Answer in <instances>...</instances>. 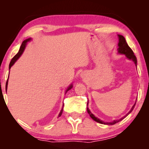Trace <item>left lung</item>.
<instances>
[{
  "instance_id": "left-lung-1",
  "label": "left lung",
  "mask_w": 149,
  "mask_h": 149,
  "mask_svg": "<svg viewBox=\"0 0 149 149\" xmlns=\"http://www.w3.org/2000/svg\"><path fill=\"white\" fill-rule=\"evenodd\" d=\"M118 38H119V42H118V47H118V49H117L118 54L125 55V56H126V58H127L128 60L133 61V62H134V64H135V65H136V66H137V59H136V57L135 56V55H134L133 51H132V49L130 48L129 46H128L127 42H126V40H125V38H124L122 35H120V34H118ZM136 68H137V67H136ZM136 101L135 104L132 106V109H130V111L128 112V113L126 114L124 117H123L119 119L114 120V121H111V122H104V121H102V120H100L97 117H95V115H93V113H91V112L90 111V110L89 109L88 107H87V113H89V116H90L91 119L94 120L95 121H96V122H97V123H101V124L111 125H114V124L118 123V122L121 121V120H123L124 118H125L126 117H127V116L129 115V114L134 110V107H135V105H136ZM87 107H88V102H87Z\"/></svg>"
}]
</instances>
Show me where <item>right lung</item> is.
Segmentation results:
<instances>
[{
  "mask_svg": "<svg viewBox=\"0 0 149 149\" xmlns=\"http://www.w3.org/2000/svg\"><path fill=\"white\" fill-rule=\"evenodd\" d=\"M32 40V38H28V39H26V40H24L23 42H22V44L21 47H20L19 52H18L17 54H16L15 56H14L13 58H12V60H11V62H10V64H9V70H10V69H11V66H13V65L14 64H15L16 61H17V60H18V59H19V58H20V57H21V56L22 55V54H23L24 52V50H25V48H26V45H27V42H29V41H30V40ZM9 77H8V79H7V83H6V92H7V89L8 80H9ZM72 87H73V86H72V84H70V85H69V86H68V87H67V89H66V91H65V94H66L67 91H69V90H70V89H72ZM63 107H64V104H63V107H62V110H61L60 112V113H59V115H58V117H60V116L62 115V112H63Z\"/></svg>",
  "mask_w": 149,
  "mask_h": 149,
  "instance_id": "obj_1",
  "label": "right lung"
}]
</instances>
